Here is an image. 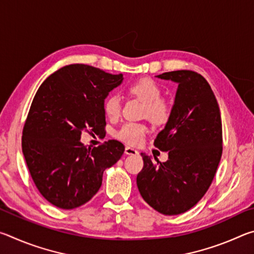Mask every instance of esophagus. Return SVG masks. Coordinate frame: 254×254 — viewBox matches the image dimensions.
Returning <instances> with one entry per match:
<instances>
[{
  "mask_svg": "<svg viewBox=\"0 0 254 254\" xmlns=\"http://www.w3.org/2000/svg\"><path fill=\"white\" fill-rule=\"evenodd\" d=\"M126 153L127 154V156H136V154H139V151L135 149H133L131 147H127L126 148Z\"/></svg>",
  "mask_w": 254,
  "mask_h": 254,
  "instance_id": "esophagus-1",
  "label": "esophagus"
}]
</instances>
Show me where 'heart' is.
Segmentation results:
<instances>
[{"instance_id":"1","label":"heart","mask_w":254,"mask_h":254,"mask_svg":"<svg viewBox=\"0 0 254 254\" xmlns=\"http://www.w3.org/2000/svg\"><path fill=\"white\" fill-rule=\"evenodd\" d=\"M127 91L132 96L144 103L143 115L156 124L168 122L173 113V105L162 95V88L156 80L151 78H141L127 86ZM122 109V101L119 94L111 93L104 101V112L112 120L120 117ZM149 132L144 123L127 122L115 133L118 139L127 144L136 145L142 142Z\"/></svg>"}]
</instances>
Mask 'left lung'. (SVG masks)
<instances>
[{"label": "left lung", "instance_id": "obj_1", "mask_svg": "<svg viewBox=\"0 0 254 254\" xmlns=\"http://www.w3.org/2000/svg\"><path fill=\"white\" fill-rule=\"evenodd\" d=\"M178 83L173 113L154 140L168 151L166 162L141 153L143 168L136 176L142 198L163 215H178L198 203L208 190L223 151L221 112L203 76L175 70L157 76Z\"/></svg>", "mask_w": 254, "mask_h": 254}]
</instances>
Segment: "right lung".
<instances>
[{
  "label": "right lung",
  "instance_id": "right-lung-1",
  "mask_svg": "<svg viewBox=\"0 0 254 254\" xmlns=\"http://www.w3.org/2000/svg\"><path fill=\"white\" fill-rule=\"evenodd\" d=\"M123 75L88 65H68L38 89L22 131V152L40 194L62 209L87 203L100 189L103 173L121 159L124 145L109 140L87 148L81 134L105 132L104 100Z\"/></svg>",
  "mask_w": 254,
  "mask_h": 254
}]
</instances>
